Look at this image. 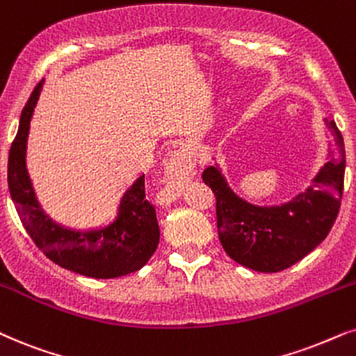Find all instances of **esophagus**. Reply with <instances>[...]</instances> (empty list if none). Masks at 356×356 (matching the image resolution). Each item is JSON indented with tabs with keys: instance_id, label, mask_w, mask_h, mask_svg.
I'll use <instances>...</instances> for the list:
<instances>
[{
	"instance_id": "34e87169",
	"label": "esophagus",
	"mask_w": 356,
	"mask_h": 356,
	"mask_svg": "<svg viewBox=\"0 0 356 356\" xmlns=\"http://www.w3.org/2000/svg\"><path fill=\"white\" fill-rule=\"evenodd\" d=\"M193 170V161L184 150H178L170 156L167 163V186H165V193L168 196H175L178 191V184L183 178H186Z\"/></svg>"
}]
</instances>
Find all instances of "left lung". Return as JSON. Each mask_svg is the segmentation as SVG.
<instances>
[{"label": "left lung", "instance_id": "obj_1", "mask_svg": "<svg viewBox=\"0 0 356 356\" xmlns=\"http://www.w3.org/2000/svg\"><path fill=\"white\" fill-rule=\"evenodd\" d=\"M330 159L306 191L280 206H255L235 195L218 165L202 172L216 196L218 232L227 255L247 268L276 273L302 260L327 237L343 193V137L327 121Z\"/></svg>", "mask_w": 356, "mask_h": 356}]
</instances>
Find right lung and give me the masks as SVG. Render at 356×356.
<instances>
[{
  "mask_svg": "<svg viewBox=\"0 0 356 356\" xmlns=\"http://www.w3.org/2000/svg\"><path fill=\"white\" fill-rule=\"evenodd\" d=\"M44 80L21 113L19 129L8 159V186L27 234L49 260L88 278L109 280L140 270L160 240L155 207L145 200L144 175L124 193L118 218L103 229L73 230L45 214L26 168L27 136Z\"/></svg>",
  "mask_w": 356,
  "mask_h": 356,
  "instance_id": "add662e5",
  "label": "right lung"
}]
</instances>
